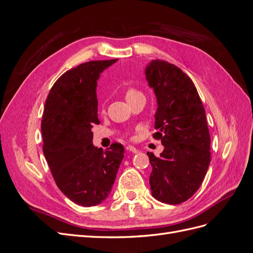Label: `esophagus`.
<instances>
[{
  "label": "esophagus",
  "mask_w": 253,
  "mask_h": 253,
  "mask_svg": "<svg viewBox=\"0 0 253 253\" xmlns=\"http://www.w3.org/2000/svg\"><path fill=\"white\" fill-rule=\"evenodd\" d=\"M126 151H128V152H132V153H138V150H137V149H136V148H134V147H132V145H128V147H126Z\"/></svg>",
  "instance_id": "obj_1"
}]
</instances>
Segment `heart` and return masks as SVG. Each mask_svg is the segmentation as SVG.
Instances as JSON below:
<instances>
[{"label": "heart", "instance_id": "obj_1", "mask_svg": "<svg viewBox=\"0 0 253 253\" xmlns=\"http://www.w3.org/2000/svg\"><path fill=\"white\" fill-rule=\"evenodd\" d=\"M137 94H139L137 90H135V89H128V90L126 91V99L131 98V97H133V96H135V95H137Z\"/></svg>", "mask_w": 253, "mask_h": 253}]
</instances>
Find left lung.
Returning <instances> with one entry per match:
<instances>
[{"label":"left lung","mask_w":253,"mask_h":253,"mask_svg":"<svg viewBox=\"0 0 253 253\" xmlns=\"http://www.w3.org/2000/svg\"><path fill=\"white\" fill-rule=\"evenodd\" d=\"M144 75L157 102L154 137L164 145L158 157L147 153L152 195L162 203L179 205L201 187L211 162L205 109L194 83L177 66L152 60Z\"/></svg>","instance_id":"8db88e82"}]
</instances>
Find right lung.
Listing matches in <instances>:
<instances>
[{
	"instance_id": "1",
	"label": "right lung",
	"mask_w": 253,
	"mask_h": 253,
	"mask_svg": "<svg viewBox=\"0 0 253 253\" xmlns=\"http://www.w3.org/2000/svg\"><path fill=\"white\" fill-rule=\"evenodd\" d=\"M117 61H89L66 72L45 102L41 124L44 156L61 192L84 207L109 197L125 157L120 143H113L108 151L95 147L91 131L100 124L97 82Z\"/></svg>"
}]
</instances>
